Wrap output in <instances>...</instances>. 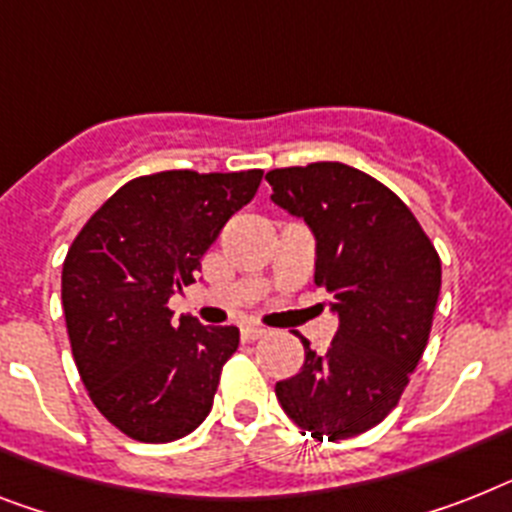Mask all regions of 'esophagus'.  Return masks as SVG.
I'll return each instance as SVG.
<instances>
[{
  "label": "esophagus",
  "instance_id": "1",
  "mask_svg": "<svg viewBox=\"0 0 512 512\" xmlns=\"http://www.w3.org/2000/svg\"><path fill=\"white\" fill-rule=\"evenodd\" d=\"M266 335L264 327H256V324H246V327L240 329V337H243V342H253V340H261V337Z\"/></svg>",
  "mask_w": 512,
  "mask_h": 512
}]
</instances>
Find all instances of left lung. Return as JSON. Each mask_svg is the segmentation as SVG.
<instances>
[{
	"label": "left lung",
	"mask_w": 512,
	"mask_h": 512,
	"mask_svg": "<svg viewBox=\"0 0 512 512\" xmlns=\"http://www.w3.org/2000/svg\"><path fill=\"white\" fill-rule=\"evenodd\" d=\"M266 180L274 204L314 230V282L340 316L327 353L301 340V371L274 392L316 439L358 437L398 405L424 356L442 287L439 253L413 211L356 167L314 162Z\"/></svg>",
	"instance_id": "1"
}]
</instances>
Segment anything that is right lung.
I'll return each instance as SVG.
<instances>
[{"mask_svg":"<svg viewBox=\"0 0 512 512\" xmlns=\"http://www.w3.org/2000/svg\"><path fill=\"white\" fill-rule=\"evenodd\" d=\"M261 170H167L122 185L91 214L62 264L75 366L99 413L122 434L162 445L211 411L238 327L172 322L227 219L259 190Z\"/></svg>","mask_w":512,"mask_h":512,"instance_id":"obj_1","label":"right lung"}]
</instances>
